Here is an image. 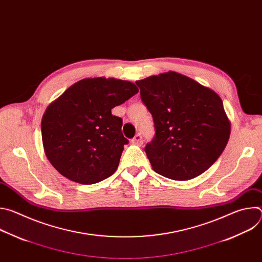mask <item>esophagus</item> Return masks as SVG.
Returning a JSON list of instances; mask_svg holds the SVG:
<instances>
[{"label": "esophagus", "mask_w": 262, "mask_h": 262, "mask_svg": "<svg viewBox=\"0 0 262 262\" xmlns=\"http://www.w3.org/2000/svg\"><path fill=\"white\" fill-rule=\"evenodd\" d=\"M132 143L134 145H138V146H141L143 144V138L141 136V134H137L133 139H132Z\"/></svg>", "instance_id": "34e87169"}]
</instances>
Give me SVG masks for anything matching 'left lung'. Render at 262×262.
<instances>
[{
    "label": "left lung",
    "instance_id": "obj_1",
    "mask_svg": "<svg viewBox=\"0 0 262 262\" xmlns=\"http://www.w3.org/2000/svg\"><path fill=\"white\" fill-rule=\"evenodd\" d=\"M136 84L154 118L156 134L144 148L154 170L174 180H188L211 167L230 136L220 96L174 71Z\"/></svg>",
    "mask_w": 262,
    "mask_h": 262
}]
</instances>
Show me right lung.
<instances>
[{"instance_id":"obj_1","label":"right lung","mask_w":262,"mask_h":262,"mask_svg":"<svg viewBox=\"0 0 262 262\" xmlns=\"http://www.w3.org/2000/svg\"><path fill=\"white\" fill-rule=\"evenodd\" d=\"M128 81L84 79L52 102L42 117L45 152L54 168L82 184L99 182L117 170L128 143L122 119L112 108L138 93Z\"/></svg>"}]
</instances>
